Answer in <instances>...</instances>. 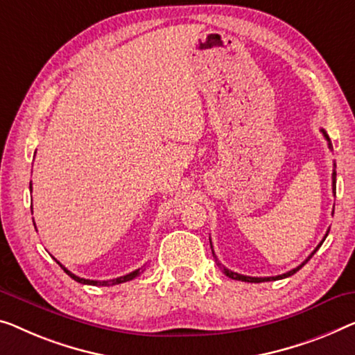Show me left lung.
<instances>
[{"mask_svg":"<svg viewBox=\"0 0 355 355\" xmlns=\"http://www.w3.org/2000/svg\"><path fill=\"white\" fill-rule=\"evenodd\" d=\"M320 132L322 134H324V137H325V140L329 141V148L330 150H333V145H331V141H330V137L327 135V132L324 130V129H320ZM335 168H336V164H333V173H331V180H333V194H335V191H336V172H335ZM329 236V231H327V234L324 236V239H322V242L325 241V237ZM322 242L319 245L315 247V250L311 253V255L306 258V260L300 264V266H296L295 269H292V271H288V272H285V274H280V276H274V277H250V276H244V274H237V272H234V271H230V269H226L223 264H221L218 260H216V257H215V253H214V247H211V253H214V257H215V261H216V264H218V266L223 269V272L226 274V276L228 277H231V279H234V280H242V282H255V284H260V282H269V280H279V279H285V277H290V276H293V274L296 272V271H300L301 268L304 266L306 263H308L311 258H313V255L314 253L319 250L320 248V245H322ZM210 245H211V242H210Z\"/></svg>","mask_w":355,"mask_h":355,"instance_id":"obj_1","label":"left lung"}]
</instances>
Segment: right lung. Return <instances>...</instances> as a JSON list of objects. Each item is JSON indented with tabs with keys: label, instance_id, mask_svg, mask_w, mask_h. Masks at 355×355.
<instances>
[{
	"label": "right lung",
	"instance_id": "1",
	"mask_svg": "<svg viewBox=\"0 0 355 355\" xmlns=\"http://www.w3.org/2000/svg\"><path fill=\"white\" fill-rule=\"evenodd\" d=\"M30 188H31V184H30ZM31 214H33V210H31ZM55 260V258H54ZM57 261V260H55ZM59 263V261H57ZM59 266L63 269V271H65L68 276H70L73 280H76V282H79V284H86V285H116V284H123V282H127V280H132V279H135L137 276H140V272H144V268H139V269H135V271H132V272H129V274H125V276H121V277H118V279H113V280H91V279H83V277H78L76 274H73V272H70L68 271V269L63 266V264H60L59 263Z\"/></svg>",
	"mask_w": 355,
	"mask_h": 355
}]
</instances>
